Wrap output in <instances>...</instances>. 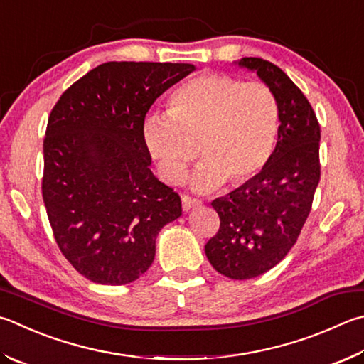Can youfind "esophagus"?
<instances>
[{"instance_id": "34e87169", "label": "esophagus", "mask_w": 364, "mask_h": 364, "mask_svg": "<svg viewBox=\"0 0 364 364\" xmlns=\"http://www.w3.org/2000/svg\"><path fill=\"white\" fill-rule=\"evenodd\" d=\"M181 203H183V211H189L196 207H199L202 202L199 199H193V197H189V196H183Z\"/></svg>"}]
</instances>
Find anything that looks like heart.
<instances>
[{"label":"heart","instance_id":"obj_1","mask_svg":"<svg viewBox=\"0 0 364 364\" xmlns=\"http://www.w3.org/2000/svg\"><path fill=\"white\" fill-rule=\"evenodd\" d=\"M280 108L264 82L226 75H202L171 94L167 116H149L143 140L157 173L178 183L199 146L203 161L189 178L199 193L224 181L242 184L266 167L275 149Z\"/></svg>","mask_w":364,"mask_h":364}]
</instances>
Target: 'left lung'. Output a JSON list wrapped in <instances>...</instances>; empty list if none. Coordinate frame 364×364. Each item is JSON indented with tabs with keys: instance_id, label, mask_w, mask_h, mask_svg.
Returning <instances> with one entry per match:
<instances>
[{
	"instance_id": "8db88e82",
	"label": "left lung",
	"mask_w": 364,
	"mask_h": 364,
	"mask_svg": "<svg viewBox=\"0 0 364 364\" xmlns=\"http://www.w3.org/2000/svg\"><path fill=\"white\" fill-rule=\"evenodd\" d=\"M235 65L256 73L280 108L279 138L266 167L211 202L221 223L205 255L224 277L248 280L277 266L301 234L320 181V125L301 89L277 65L257 57Z\"/></svg>"
}]
</instances>
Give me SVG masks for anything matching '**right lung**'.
<instances>
[{"label": "right lung", "mask_w": 364, "mask_h": 364, "mask_svg": "<svg viewBox=\"0 0 364 364\" xmlns=\"http://www.w3.org/2000/svg\"><path fill=\"white\" fill-rule=\"evenodd\" d=\"M191 63L108 62L63 92L44 138L43 199L58 248L79 274L125 285L149 269L181 199L153 175L144 117Z\"/></svg>", "instance_id": "1"}]
</instances>
